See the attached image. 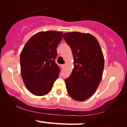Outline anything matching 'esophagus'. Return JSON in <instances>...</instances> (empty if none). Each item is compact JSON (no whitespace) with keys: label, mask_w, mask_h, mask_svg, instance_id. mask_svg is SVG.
Listing matches in <instances>:
<instances>
[{"label":"esophagus","mask_w":127,"mask_h":127,"mask_svg":"<svg viewBox=\"0 0 127 127\" xmlns=\"http://www.w3.org/2000/svg\"><path fill=\"white\" fill-rule=\"evenodd\" d=\"M65 66H66V64H64L61 65V67H62L63 68H64V67H65Z\"/></svg>","instance_id":"34e87169"}]
</instances>
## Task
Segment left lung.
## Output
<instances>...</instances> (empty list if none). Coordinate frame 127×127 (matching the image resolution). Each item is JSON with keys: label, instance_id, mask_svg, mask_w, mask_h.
<instances>
[{"label": "left lung", "instance_id": "1", "mask_svg": "<svg viewBox=\"0 0 127 127\" xmlns=\"http://www.w3.org/2000/svg\"><path fill=\"white\" fill-rule=\"evenodd\" d=\"M63 38L69 45L74 58V68L64 80L72 98L83 101L92 96L103 75L104 56L97 39L90 34L72 32L64 33Z\"/></svg>", "mask_w": 127, "mask_h": 127}]
</instances>
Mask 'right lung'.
Wrapping results in <instances>:
<instances>
[{"label":"right lung","instance_id":"add662e5","mask_svg":"<svg viewBox=\"0 0 127 127\" xmlns=\"http://www.w3.org/2000/svg\"><path fill=\"white\" fill-rule=\"evenodd\" d=\"M62 32H40L27 42L20 55L22 79L28 90L36 96L47 95L58 78L60 69L55 63L57 46Z\"/></svg>","mask_w":127,"mask_h":127}]
</instances>
